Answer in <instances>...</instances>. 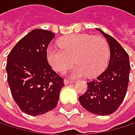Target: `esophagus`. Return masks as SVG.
I'll list each match as a JSON object with an SVG mask.
<instances>
[{
    "mask_svg": "<svg viewBox=\"0 0 135 135\" xmlns=\"http://www.w3.org/2000/svg\"><path fill=\"white\" fill-rule=\"evenodd\" d=\"M74 83V81H71V80H69V79H65L64 80V83L65 84V85H67V84H70V83Z\"/></svg>",
    "mask_w": 135,
    "mask_h": 135,
    "instance_id": "1",
    "label": "esophagus"
}]
</instances>
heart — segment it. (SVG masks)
Listing matches in <instances>:
<instances>
[{"mask_svg": "<svg viewBox=\"0 0 135 135\" xmlns=\"http://www.w3.org/2000/svg\"><path fill=\"white\" fill-rule=\"evenodd\" d=\"M60 49L48 48L46 57L49 64L56 72L62 73L74 63L71 75L79 78L85 75L95 77L105 68L109 57L107 42L100 36L86 34L71 35L61 39Z\"/></svg>", "mask_w": 135, "mask_h": 135, "instance_id": "heart-1", "label": "heart"}]
</instances>
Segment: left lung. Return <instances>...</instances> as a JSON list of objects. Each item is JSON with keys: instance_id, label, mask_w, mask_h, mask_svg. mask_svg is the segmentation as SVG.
<instances>
[{"instance_id": "left-lung-1", "label": "left lung", "mask_w": 135, "mask_h": 135, "mask_svg": "<svg viewBox=\"0 0 135 135\" xmlns=\"http://www.w3.org/2000/svg\"><path fill=\"white\" fill-rule=\"evenodd\" d=\"M109 45L110 59L107 69L95 79L87 83V91L79 100L93 114L107 116L117 110L125 99L131 72L129 55L114 38L96 28Z\"/></svg>"}]
</instances>
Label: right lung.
<instances>
[{
	"mask_svg": "<svg viewBox=\"0 0 135 135\" xmlns=\"http://www.w3.org/2000/svg\"><path fill=\"white\" fill-rule=\"evenodd\" d=\"M55 34L35 29L20 40L7 57V80L14 101L27 114L37 116L56 106L64 79L49 65L46 51Z\"/></svg>",
	"mask_w": 135,
	"mask_h": 135,
	"instance_id": "1",
	"label": "right lung"
}]
</instances>
